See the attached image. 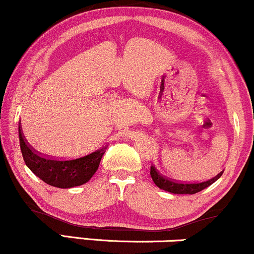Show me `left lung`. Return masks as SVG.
Returning <instances> with one entry per match:
<instances>
[{"mask_svg": "<svg viewBox=\"0 0 254 254\" xmlns=\"http://www.w3.org/2000/svg\"><path fill=\"white\" fill-rule=\"evenodd\" d=\"M224 172V171H223ZM223 172H220L218 175H215L214 178L209 179L207 181H203V183H199V184H181L178 183V181H174L172 179H168V178L164 177V175L159 173L156 171V168L154 166H151V177L153 181L159 189L167 190V192L174 193V194H195L200 192V190H205L206 187H208L209 185H212L215 183L219 178L221 177Z\"/></svg>", "mask_w": 254, "mask_h": 254, "instance_id": "1", "label": "left lung"}]
</instances>
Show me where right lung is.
<instances>
[{
	"instance_id": "1",
	"label": "right lung",
	"mask_w": 254,
	"mask_h": 254,
	"mask_svg": "<svg viewBox=\"0 0 254 254\" xmlns=\"http://www.w3.org/2000/svg\"><path fill=\"white\" fill-rule=\"evenodd\" d=\"M20 147L28 168L46 184L59 189H71L89 181L94 173L98 171L102 155L106 152V147H101L88 155L73 160L45 158L34 152L27 145L21 132Z\"/></svg>"
}]
</instances>
